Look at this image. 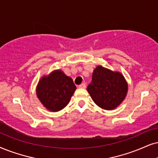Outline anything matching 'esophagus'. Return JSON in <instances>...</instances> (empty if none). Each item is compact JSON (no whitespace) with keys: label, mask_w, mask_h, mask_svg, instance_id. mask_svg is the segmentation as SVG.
Returning a JSON list of instances; mask_svg holds the SVG:
<instances>
[{"label":"esophagus","mask_w":158,"mask_h":158,"mask_svg":"<svg viewBox=\"0 0 158 158\" xmlns=\"http://www.w3.org/2000/svg\"><path fill=\"white\" fill-rule=\"evenodd\" d=\"M86 87V84L85 83H82L81 84V85H79V88H81V89H84Z\"/></svg>","instance_id":"34e87169"}]
</instances>
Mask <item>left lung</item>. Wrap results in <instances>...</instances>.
Listing matches in <instances>:
<instances>
[{"instance_id": "left-lung-1", "label": "left lung", "mask_w": 158, "mask_h": 158, "mask_svg": "<svg viewBox=\"0 0 158 158\" xmlns=\"http://www.w3.org/2000/svg\"><path fill=\"white\" fill-rule=\"evenodd\" d=\"M87 89L99 107L106 110H112L125 99L127 84L120 73L97 66Z\"/></svg>"}]
</instances>
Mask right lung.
Returning a JSON list of instances; mask_svg holds the SVG:
<instances>
[{
	"mask_svg": "<svg viewBox=\"0 0 158 158\" xmlns=\"http://www.w3.org/2000/svg\"><path fill=\"white\" fill-rule=\"evenodd\" d=\"M71 78L61 71H55L39 81L36 94L42 104L52 111H58L67 106L76 90Z\"/></svg>",
	"mask_w": 158,
	"mask_h": 158,
	"instance_id": "1",
	"label": "right lung"
}]
</instances>
